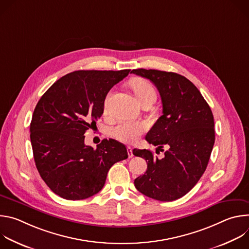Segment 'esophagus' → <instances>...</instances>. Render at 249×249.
I'll use <instances>...</instances> for the list:
<instances>
[{
  "mask_svg": "<svg viewBox=\"0 0 249 249\" xmlns=\"http://www.w3.org/2000/svg\"><path fill=\"white\" fill-rule=\"evenodd\" d=\"M127 151H128V156H129V158H130V159H131V158H133V157H134L133 149H132L131 147H128V148H127Z\"/></svg>",
  "mask_w": 249,
  "mask_h": 249,
  "instance_id": "1",
  "label": "esophagus"
}]
</instances>
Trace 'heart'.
I'll return each mask as SVG.
<instances>
[{"label": "heart", "mask_w": 249, "mask_h": 249, "mask_svg": "<svg viewBox=\"0 0 249 249\" xmlns=\"http://www.w3.org/2000/svg\"><path fill=\"white\" fill-rule=\"evenodd\" d=\"M131 87L135 92L136 97L141 102L149 97H156L157 92L154 86L146 80L137 79L131 83ZM111 93L106 96L103 104L104 112L108 110V102ZM147 129L145 123L134 120H121L113 129V135L124 143L132 144L138 140V138L143 134Z\"/></svg>", "instance_id": "1"}]
</instances>
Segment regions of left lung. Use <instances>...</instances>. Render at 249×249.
<instances>
[{"instance_id": "left-lung-1", "label": "left lung", "mask_w": 249, "mask_h": 249, "mask_svg": "<svg viewBox=\"0 0 249 249\" xmlns=\"http://www.w3.org/2000/svg\"><path fill=\"white\" fill-rule=\"evenodd\" d=\"M133 74L150 80L158 89L162 115L148 132L146 140L168 150L159 159L149 150H133L148 163L135 187L155 200L169 202L181 198L199 181L206 170L215 143L214 116L199 89L185 77L159 70L136 69ZM156 152V153H157Z\"/></svg>"}]
</instances>
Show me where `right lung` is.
Masks as SVG:
<instances>
[{
	"label": "right lung",
	"instance_id": "add662e5",
	"mask_svg": "<svg viewBox=\"0 0 249 249\" xmlns=\"http://www.w3.org/2000/svg\"><path fill=\"white\" fill-rule=\"evenodd\" d=\"M130 70L75 71L55 82L33 111L30 141L36 168L47 186L67 200H83L104 186L109 168L126 160V147L103 139L96 149L85 133L96 126L110 89Z\"/></svg>",
	"mask_w": 249,
	"mask_h": 249
}]
</instances>
